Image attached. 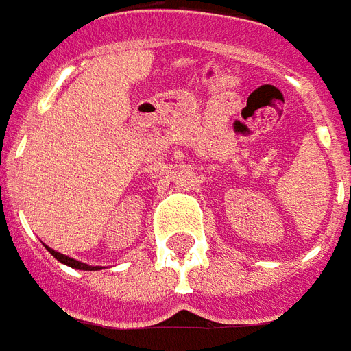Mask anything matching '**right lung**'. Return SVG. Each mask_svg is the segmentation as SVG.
Segmentation results:
<instances>
[{"instance_id": "1", "label": "right lung", "mask_w": 351, "mask_h": 351, "mask_svg": "<svg viewBox=\"0 0 351 351\" xmlns=\"http://www.w3.org/2000/svg\"><path fill=\"white\" fill-rule=\"evenodd\" d=\"M47 250H49L50 254H52V256H54L58 261H60V263L67 265V267H71V269H80V271H97V269H99V267H92V265H86V263H82V261H77V259L69 258V256H64V254L52 250V248H49V246H47Z\"/></svg>"}]
</instances>
